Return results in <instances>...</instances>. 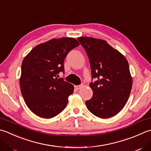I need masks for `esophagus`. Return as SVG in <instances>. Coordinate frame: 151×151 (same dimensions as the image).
I'll return each instance as SVG.
<instances>
[{
	"label": "esophagus",
	"instance_id": "34e87169",
	"mask_svg": "<svg viewBox=\"0 0 151 151\" xmlns=\"http://www.w3.org/2000/svg\"><path fill=\"white\" fill-rule=\"evenodd\" d=\"M82 87V84L81 85H78V86H75V88L76 90H79Z\"/></svg>",
	"mask_w": 151,
	"mask_h": 151
}]
</instances>
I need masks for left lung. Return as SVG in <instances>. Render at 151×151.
Here are the masks:
<instances>
[{"label":"left lung","instance_id":"obj_1","mask_svg":"<svg viewBox=\"0 0 151 151\" xmlns=\"http://www.w3.org/2000/svg\"><path fill=\"white\" fill-rule=\"evenodd\" d=\"M77 40L89 58L91 80H96L90 83L93 94L86 101V107L97 117L113 116L124 107L131 92L128 62L105 40L85 37Z\"/></svg>","mask_w":151,"mask_h":151}]
</instances>
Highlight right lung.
<instances>
[{
	"instance_id": "obj_1",
	"label": "right lung",
	"mask_w": 151,
	"mask_h": 151,
	"mask_svg": "<svg viewBox=\"0 0 151 151\" xmlns=\"http://www.w3.org/2000/svg\"><path fill=\"white\" fill-rule=\"evenodd\" d=\"M78 46L73 38L52 39L35 46L23 59L21 91L27 106L37 116L51 119L65 108L74 87L57 76L64 73L65 58Z\"/></svg>"
}]
</instances>
